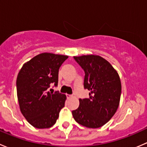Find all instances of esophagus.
<instances>
[{
	"mask_svg": "<svg viewBox=\"0 0 147 147\" xmlns=\"http://www.w3.org/2000/svg\"><path fill=\"white\" fill-rule=\"evenodd\" d=\"M66 96H67V99H69V98H71V97H72V94H66Z\"/></svg>",
	"mask_w": 147,
	"mask_h": 147,
	"instance_id": "esophagus-1",
	"label": "esophagus"
}]
</instances>
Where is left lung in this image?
Returning <instances> with one entry per match:
<instances>
[{"instance_id":"1","label":"left lung","mask_w":147,"mask_h":147,"mask_svg":"<svg viewBox=\"0 0 147 147\" xmlns=\"http://www.w3.org/2000/svg\"><path fill=\"white\" fill-rule=\"evenodd\" d=\"M84 72V88L89 98L80 99L79 107L72 112L74 119L88 128H99L113 117L119 107L121 85L112 65L97 55L74 57Z\"/></svg>"}]
</instances>
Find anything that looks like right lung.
Returning a JSON list of instances; mask_svg holds the SVG:
<instances>
[{"label": "right lung", "mask_w": 147, "mask_h": 147, "mask_svg": "<svg viewBox=\"0 0 147 147\" xmlns=\"http://www.w3.org/2000/svg\"><path fill=\"white\" fill-rule=\"evenodd\" d=\"M68 56L42 53L25 63L16 80L17 95L22 114L38 129L51 127L64 107L66 96L47 92L52 84L57 87L58 72Z\"/></svg>", "instance_id": "1"}]
</instances>
